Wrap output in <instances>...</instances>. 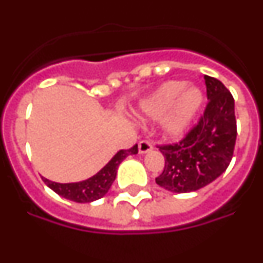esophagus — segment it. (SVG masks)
<instances>
[{"label": "esophagus", "instance_id": "34e87169", "mask_svg": "<svg viewBox=\"0 0 263 263\" xmlns=\"http://www.w3.org/2000/svg\"><path fill=\"white\" fill-rule=\"evenodd\" d=\"M152 150H153L152 142H148V141H141V142L138 143L139 154H146V153L152 152Z\"/></svg>", "mask_w": 263, "mask_h": 263}]
</instances>
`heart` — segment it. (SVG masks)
<instances>
[{"instance_id": "obj_1", "label": "heart", "mask_w": 263, "mask_h": 263, "mask_svg": "<svg viewBox=\"0 0 263 263\" xmlns=\"http://www.w3.org/2000/svg\"><path fill=\"white\" fill-rule=\"evenodd\" d=\"M205 101L199 85H187L183 80H170L157 88L143 100L138 109L142 120H163V133L167 138H182L200 113Z\"/></svg>"}]
</instances>
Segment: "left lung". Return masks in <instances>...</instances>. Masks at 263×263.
<instances>
[{"instance_id":"obj_1","label":"left lung","mask_w":263,"mask_h":263,"mask_svg":"<svg viewBox=\"0 0 263 263\" xmlns=\"http://www.w3.org/2000/svg\"><path fill=\"white\" fill-rule=\"evenodd\" d=\"M208 104L199 124L175 145L160 146L164 168L155 182L176 194L212 183L231 163L236 145L234 100L221 81L204 76Z\"/></svg>"}]
</instances>
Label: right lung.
<instances>
[{
	"label": "right lung",
	"mask_w": 263,
	"mask_h": 263,
	"mask_svg": "<svg viewBox=\"0 0 263 263\" xmlns=\"http://www.w3.org/2000/svg\"><path fill=\"white\" fill-rule=\"evenodd\" d=\"M138 153V146H133L129 150H120L116 155L109 160L108 163L100 170L96 175L90 176L87 180L78 183H57L51 182L48 179L42 178L47 187H50L53 192H57L62 197L76 203H92L99 200L106 195L110 185L115 182L117 175V168L120 163L127 155H134Z\"/></svg>",
	"instance_id": "right-lung-1"
}]
</instances>
